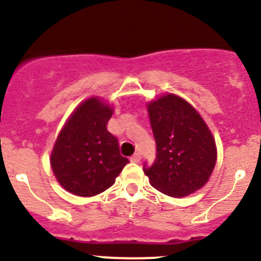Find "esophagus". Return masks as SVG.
<instances>
[{
  "label": "esophagus",
  "instance_id": "esophagus-1",
  "mask_svg": "<svg viewBox=\"0 0 261 261\" xmlns=\"http://www.w3.org/2000/svg\"><path fill=\"white\" fill-rule=\"evenodd\" d=\"M140 159H141L140 153H135L133 156H131V162H135V163H139V162H140Z\"/></svg>",
  "mask_w": 261,
  "mask_h": 261
}]
</instances>
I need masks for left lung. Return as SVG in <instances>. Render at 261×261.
I'll list each match as a JSON object with an SVG mask.
<instances>
[{"label": "left lung", "mask_w": 261, "mask_h": 261, "mask_svg": "<svg viewBox=\"0 0 261 261\" xmlns=\"http://www.w3.org/2000/svg\"><path fill=\"white\" fill-rule=\"evenodd\" d=\"M156 144L155 161L143 171L154 189L173 198L192 194L208 182L217 161L216 141L191 105L167 94L148 105Z\"/></svg>", "instance_id": "1"}]
</instances>
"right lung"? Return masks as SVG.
<instances>
[{
	"mask_svg": "<svg viewBox=\"0 0 261 261\" xmlns=\"http://www.w3.org/2000/svg\"><path fill=\"white\" fill-rule=\"evenodd\" d=\"M113 111L98 98L76 108L58 135L50 166L63 189L77 196H94L115 184L128 159L107 130Z\"/></svg>",
	"mask_w": 261,
	"mask_h": 261,
	"instance_id": "1",
	"label": "right lung"
}]
</instances>
